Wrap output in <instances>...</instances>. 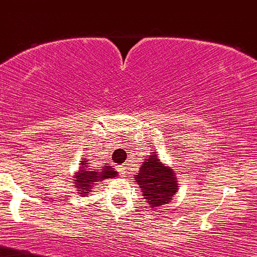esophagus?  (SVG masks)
Masks as SVG:
<instances>
[{"instance_id":"1","label":"esophagus","mask_w":257,"mask_h":257,"mask_svg":"<svg viewBox=\"0 0 257 257\" xmlns=\"http://www.w3.org/2000/svg\"><path fill=\"white\" fill-rule=\"evenodd\" d=\"M117 171H118V173H120L121 177H126V176H127V167H126L125 165H123V166H118Z\"/></svg>"}]
</instances>
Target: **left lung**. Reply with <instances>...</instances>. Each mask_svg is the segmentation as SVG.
I'll return each mask as SVG.
<instances>
[{
    "instance_id": "left-lung-1",
    "label": "left lung",
    "mask_w": 257,
    "mask_h": 257,
    "mask_svg": "<svg viewBox=\"0 0 257 257\" xmlns=\"http://www.w3.org/2000/svg\"><path fill=\"white\" fill-rule=\"evenodd\" d=\"M135 178L141 186L142 194L148 203L147 208L153 210L168 204L177 193L178 184L173 169L163 166L156 155L145 160L140 167V173Z\"/></svg>"
}]
</instances>
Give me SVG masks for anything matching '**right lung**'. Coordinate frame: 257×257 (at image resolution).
I'll list each match as a JSON object with an SVG mask.
<instances>
[{"label":"right lung","mask_w":257,"mask_h":257,"mask_svg":"<svg viewBox=\"0 0 257 257\" xmlns=\"http://www.w3.org/2000/svg\"><path fill=\"white\" fill-rule=\"evenodd\" d=\"M81 165L84 166V168L79 171V173L75 176V188L78 193H80L84 197L89 194V192H91V187L94 186L95 182L101 181V179L112 178V177H116V174H117L116 171L111 168V166H104L102 169H99V171H89V169L85 168V162L81 161Z\"/></svg>","instance_id":"right-lung-1"}]
</instances>
